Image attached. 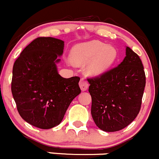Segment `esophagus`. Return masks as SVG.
Returning a JSON list of instances; mask_svg holds the SVG:
<instances>
[{
  "label": "esophagus",
  "instance_id": "esophagus-1",
  "mask_svg": "<svg viewBox=\"0 0 159 159\" xmlns=\"http://www.w3.org/2000/svg\"><path fill=\"white\" fill-rule=\"evenodd\" d=\"M79 85H80V88H81V91H86V90L88 89V88H89V83H88V81H86L85 79H81V81H80L79 82Z\"/></svg>",
  "mask_w": 159,
  "mask_h": 159
}]
</instances>
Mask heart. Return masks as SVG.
<instances>
[{
  "label": "heart",
  "mask_w": 159,
  "mask_h": 159,
  "mask_svg": "<svg viewBox=\"0 0 159 159\" xmlns=\"http://www.w3.org/2000/svg\"><path fill=\"white\" fill-rule=\"evenodd\" d=\"M118 57L117 50L98 41L77 44L70 51V58L76 65L89 62L86 71L89 75L103 73L113 65Z\"/></svg>",
  "instance_id": "1"
}]
</instances>
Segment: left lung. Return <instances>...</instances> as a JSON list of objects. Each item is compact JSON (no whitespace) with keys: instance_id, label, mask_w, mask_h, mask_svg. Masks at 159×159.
<instances>
[{"instance_id":"8db88e82","label":"left lung","mask_w":159,"mask_h":159,"mask_svg":"<svg viewBox=\"0 0 159 159\" xmlns=\"http://www.w3.org/2000/svg\"><path fill=\"white\" fill-rule=\"evenodd\" d=\"M87 79L91 113L99 129L117 131L134 121L140 111L146 79L136 53L127 47L125 57L119 65Z\"/></svg>"}]
</instances>
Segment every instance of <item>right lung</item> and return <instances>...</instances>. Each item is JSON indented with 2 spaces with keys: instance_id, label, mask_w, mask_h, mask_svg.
Listing matches in <instances>:
<instances>
[{
  "instance_id": "obj_1",
  "label": "right lung",
  "mask_w": 159,
  "mask_h": 159,
  "mask_svg": "<svg viewBox=\"0 0 159 159\" xmlns=\"http://www.w3.org/2000/svg\"><path fill=\"white\" fill-rule=\"evenodd\" d=\"M61 40L37 38L25 48L13 66L11 92L20 117L42 129L61 122L70 102L81 93L79 77L64 78L56 63L63 53Z\"/></svg>"
}]
</instances>
